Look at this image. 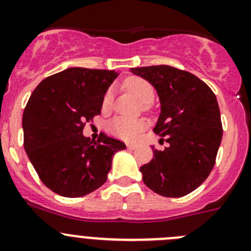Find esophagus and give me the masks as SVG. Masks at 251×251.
Here are the masks:
<instances>
[{"mask_svg":"<svg viewBox=\"0 0 251 251\" xmlns=\"http://www.w3.org/2000/svg\"><path fill=\"white\" fill-rule=\"evenodd\" d=\"M126 147H127V149H131V151H133V149L137 148V144H135V143H127V144H126Z\"/></svg>","mask_w":251,"mask_h":251,"instance_id":"esophagus-1","label":"esophagus"}]
</instances>
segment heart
<instances>
[{
    "label": "heart",
    "mask_w": 251,
    "mask_h": 251,
    "mask_svg": "<svg viewBox=\"0 0 251 251\" xmlns=\"http://www.w3.org/2000/svg\"><path fill=\"white\" fill-rule=\"evenodd\" d=\"M124 86L136 96L138 100L144 104H149L154 100V88L151 83L142 77L132 76L125 80ZM114 91L113 88L107 90L103 96L102 105L103 109H109L113 103ZM108 128L114 136L125 141H131L138 136V133L146 128V124L141 120H133V119L126 118H115L111 120L108 125Z\"/></svg>",
    "instance_id": "heart-1"
}]
</instances>
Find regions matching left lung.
<instances>
[{"mask_svg": "<svg viewBox=\"0 0 251 251\" xmlns=\"http://www.w3.org/2000/svg\"><path fill=\"white\" fill-rule=\"evenodd\" d=\"M131 72L158 92L161 111L153 131L169 143L164 151L153 147L154 158L141 166L144 184L163 197L187 196L207 178L221 144L216 96L196 75L170 65L131 68Z\"/></svg>", "mask_w": 251, "mask_h": 251, "instance_id": "obj_1", "label": "left lung"}]
</instances>
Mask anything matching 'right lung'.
Returning a JSON list of instances; mask_svg holds the SVG:
<instances>
[{
	"label": "right lung",
	"mask_w": 251,
	"mask_h": 251,
	"mask_svg": "<svg viewBox=\"0 0 251 251\" xmlns=\"http://www.w3.org/2000/svg\"><path fill=\"white\" fill-rule=\"evenodd\" d=\"M118 73L68 68L37 85L23 114L24 148L40 179L68 198L83 197L107 181L113 155L125 143L103 133L82 135L100 115L103 96Z\"/></svg>",
	"instance_id": "obj_1"
}]
</instances>
